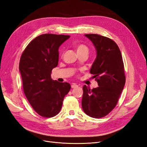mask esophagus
I'll use <instances>...</instances> for the list:
<instances>
[{
    "label": "esophagus",
    "instance_id": "obj_1",
    "mask_svg": "<svg viewBox=\"0 0 147 147\" xmlns=\"http://www.w3.org/2000/svg\"><path fill=\"white\" fill-rule=\"evenodd\" d=\"M78 86V85L77 84H75V83H73L72 85H71V87H72V88H77Z\"/></svg>",
    "mask_w": 147,
    "mask_h": 147
}]
</instances>
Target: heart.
<instances>
[{
  "mask_svg": "<svg viewBox=\"0 0 147 147\" xmlns=\"http://www.w3.org/2000/svg\"><path fill=\"white\" fill-rule=\"evenodd\" d=\"M75 49H76L77 53L82 52H88V47L85 45H83V44H79V45H77L75 47Z\"/></svg>",
  "mask_w": 147,
  "mask_h": 147,
  "instance_id": "obj_1",
  "label": "heart"
}]
</instances>
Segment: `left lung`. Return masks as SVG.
<instances>
[{
	"label": "left lung",
	"instance_id": "8db88e82",
	"mask_svg": "<svg viewBox=\"0 0 147 147\" xmlns=\"http://www.w3.org/2000/svg\"><path fill=\"white\" fill-rule=\"evenodd\" d=\"M92 42L96 57L90 73L98 87L90 90L84 85L82 109L88 116L102 118L116 106L126 82L123 58L119 48L112 39L97 34H85Z\"/></svg>",
	"mask_w": 147,
	"mask_h": 147
}]
</instances>
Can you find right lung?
Instances as JSON below:
<instances>
[{"label": "right lung", "mask_w": 147, "mask_h": 147, "mask_svg": "<svg viewBox=\"0 0 147 147\" xmlns=\"http://www.w3.org/2000/svg\"><path fill=\"white\" fill-rule=\"evenodd\" d=\"M70 35L45 34L35 37L21 55L19 69L24 94L38 115L50 118L58 114L71 86L53 80L51 73L59 61V48Z\"/></svg>", "instance_id": "add662e5"}]
</instances>
